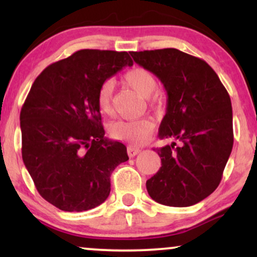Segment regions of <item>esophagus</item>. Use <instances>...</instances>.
<instances>
[{"label": "esophagus", "mask_w": 257, "mask_h": 257, "mask_svg": "<svg viewBox=\"0 0 257 257\" xmlns=\"http://www.w3.org/2000/svg\"><path fill=\"white\" fill-rule=\"evenodd\" d=\"M126 151H128L129 157H135V156H137L138 153L141 152V150L138 149V147H134V146H128Z\"/></svg>", "instance_id": "esophagus-1"}]
</instances>
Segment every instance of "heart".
<instances>
[{
  "label": "heart",
  "instance_id": "heart-1",
  "mask_svg": "<svg viewBox=\"0 0 257 257\" xmlns=\"http://www.w3.org/2000/svg\"><path fill=\"white\" fill-rule=\"evenodd\" d=\"M124 83L134 89L143 98H150L157 89V79L151 72L141 67H135L123 76ZM113 88L110 82L100 87L96 95V104L102 114L110 116L113 112L112 107ZM155 131V123L151 119L141 118L137 120H117L108 126L110 135L116 140H124L134 145L145 144Z\"/></svg>",
  "mask_w": 257,
  "mask_h": 257
}]
</instances>
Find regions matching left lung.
Segmentation results:
<instances>
[{"mask_svg": "<svg viewBox=\"0 0 257 257\" xmlns=\"http://www.w3.org/2000/svg\"><path fill=\"white\" fill-rule=\"evenodd\" d=\"M167 90V112L157 149L162 167L146 181L150 197L169 206H190L219 186L233 147L232 105L219 76L202 59L175 48L132 52ZM179 143V146L176 144Z\"/></svg>", "mask_w": 257, "mask_h": 257, "instance_id": "left-lung-1", "label": "left lung"}]
</instances>
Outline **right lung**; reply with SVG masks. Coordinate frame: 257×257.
<instances>
[{
	"mask_svg": "<svg viewBox=\"0 0 257 257\" xmlns=\"http://www.w3.org/2000/svg\"><path fill=\"white\" fill-rule=\"evenodd\" d=\"M133 66L126 52L82 49L49 65L35 79L20 112L22 155L38 193L60 210L104 203L110 176L129 159L105 138L96 95L106 79Z\"/></svg>",
	"mask_w": 257,
	"mask_h": 257,
	"instance_id": "obj_1",
	"label": "right lung"
}]
</instances>
